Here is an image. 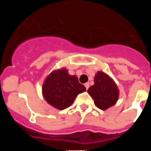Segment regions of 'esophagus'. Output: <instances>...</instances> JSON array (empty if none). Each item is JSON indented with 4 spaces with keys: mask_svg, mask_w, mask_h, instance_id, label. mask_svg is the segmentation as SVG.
Masks as SVG:
<instances>
[{
    "mask_svg": "<svg viewBox=\"0 0 151 151\" xmlns=\"http://www.w3.org/2000/svg\"><path fill=\"white\" fill-rule=\"evenodd\" d=\"M85 88H86V89H88V88H89V83L88 82H87V83H85Z\"/></svg>",
    "mask_w": 151,
    "mask_h": 151,
    "instance_id": "esophagus-1",
    "label": "esophagus"
}]
</instances>
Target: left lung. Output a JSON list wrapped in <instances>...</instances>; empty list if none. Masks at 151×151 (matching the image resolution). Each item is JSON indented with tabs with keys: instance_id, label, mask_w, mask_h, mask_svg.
Returning a JSON list of instances; mask_svg holds the SVG:
<instances>
[{
	"instance_id": "left-lung-1",
	"label": "left lung",
	"mask_w": 151,
	"mask_h": 151,
	"mask_svg": "<svg viewBox=\"0 0 151 151\" xmlns=\"http://www.w3.org/2000/svg\"><path fill=\"white\" fill-rule=\"evenodd\" d=\"M94 84L88 90L94 99V104L102 110H107L116 104L119 99V88L113 78L102 71H98L94 76Z\"/></svg>"
}]
</instances>
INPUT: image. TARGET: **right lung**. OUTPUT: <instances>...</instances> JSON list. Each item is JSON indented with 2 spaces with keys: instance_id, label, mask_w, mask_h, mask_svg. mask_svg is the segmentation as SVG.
I'll use <instances>...</instances> for the list:
<instances>
[{
  "instance_id": "obj_1",
  "label": "right lung",
  "mask_w": 151,
  "mask_h": 151,
  "mask_svg": "<svg viewBox=\"0 0 151 151\" xmlns=\"http://www.w3.org/2000/svg\"><path fill=\"white\" fill-rule=\"evenodd\" d=\"M85 91L76 76L69 75L66 68L52 71L42 86V94L47 103L60 110L71 106L77 95Z\"/></svg>"
}]
</instances>
